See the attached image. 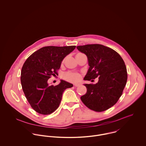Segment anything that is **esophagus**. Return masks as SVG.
<instances>
[{
  "label": "esophagus",
  "mask_w": 146,
  "mask_h": 146,
  "mask_svg": "<svg viewBox=\"0 0 146 146\" xmlns=\"http://www.w3.org/2000/svg\"><path fill=\"white\" fill-rule=\"evenodd\" d=\"M74 85H75V86H76V87H78V86H80L81 85V84H75Z\"/></svg>",
  "instance_id": "esophagus-1"
}]
</instances>
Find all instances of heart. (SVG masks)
<instances>
[{"instance_id":"b5f03b06","label":"heart","mask_w":146,"mask_h":146,"mask_svg":"<svg viewBox=\"0 0 146 146\" xmlns=\"http://www.w3.org/2000/svg\"><path fill=\"white\" fill-rule=\"evenodd\" d=\"M82 76L79 73L68 71L63 74V78L70 82L76 83L81 79Z\"/></svg>"}]
</instances>
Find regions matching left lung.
<instances>
[{
    "label": "left lung",
    "instance_id": "obj_1",
    "mask_svg": "<svg viewBox=\"0 0 146 146\" xmlns=\"http://www.w3.org/2000/svg\"><path fill=\"white\" fill-rule=\"evenodd\" d=\"M76 48L88 57L89 68L84 79H99L96 84H84L87 91L81 100L92 110L106 111L116 104L123 94L127 79L124 61L115 50L101 44Z\"/></svg>",
    "mask_w": 146,
    "mask_h": 146
}]
</instances>
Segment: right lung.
Instances as JSON below:
<instances>
[{
  "instance_id": "obj_1",
  "label": "right lung",
  "mask_w": 146,
  "mask_h": 146,
  "mask_svg": "<svg viewBox=\"0 0 146 146\" xmlns=\"http://www.w3.org/2000/svg\"><path fill=\"white\" fill-rule=\"evenodd\" d=\"M75 45L44 46L33 53L23 63L21 83L25 96L31 107L42 115L56 111L61 103L65 89L73 86L63 80L57 85H49L51 76L57 75L63 58Z\"/></svg>"
}]
</instances>
